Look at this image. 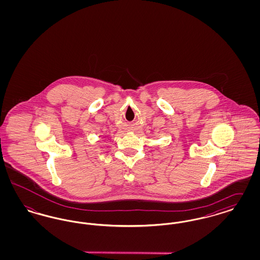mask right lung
I'll list each match as a JSON object with an SVG mask.
<instances>
[{
	"label": "right lung",
	"instance_id": "add662e5",
	"mask_svg": "<svg viewBox=\"0 0 260 260\" xmlns=\"http://www.w3.org/2000/svg\"><path fill=\"white\" fill-rule=\"evenodd\" d=\"M108 138H109V137H108Z\"/></svg>",
	"mask_w": 260,
	"mask_h": 260
}]
</instances>
